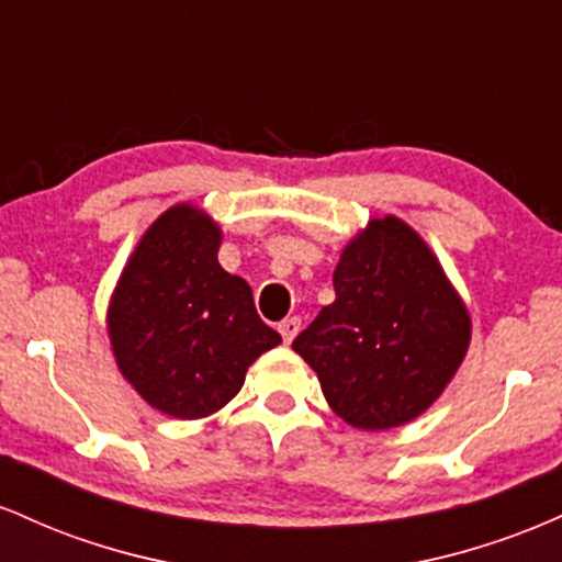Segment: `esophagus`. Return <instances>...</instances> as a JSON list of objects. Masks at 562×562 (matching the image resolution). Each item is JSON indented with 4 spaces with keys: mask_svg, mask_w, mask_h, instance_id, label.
<instances>
[{
    "mask_svg": "<svg viewBox=\"0 0 562 562\" xmlns=\"http://www.w3.org/2000/svg\"><path fill=\"white\" fill-rule=\"evenodd\" d=\"M299 330H301V319L299 317H288L285 322H280V335H282V340H285V344H290V340L299 335Z\"/></svg>",
    "mask_w": 562,
    "mask_h": 562,
    "instance_id": "34e87169",
    "label": "esophagus"
}]
</instances>
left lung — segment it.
I'll list each match as a JSON object with an SVG mask.
<instances>
[{"mask_svg": "<svg viewBox=\"0 0 562 562\" xmlns=\"http://www.w3.org/2000/svg\"><path fill=\"white\" fill-rule=\"evenodd\" d=\"M335 301L293 348L348 425L415 420L447 389L470 344L468 308L441 263L402 218H372L340 254Z\"/></svg>", "mask_w": 562, "mask_h": 562, "instance_id": "obj_1", "label": "left lung"}]
</instances>
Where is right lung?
I'll list each match as a JSON object with an SVG mask.
<instances>
[{"label":"right lung","instance_id":"add662e5","mask_svg":"<svg viewBox=\"0 0 562 562\" xmlns=\"http://www.w3.org/2000/svg\"><path fill=\"white\" fill-rule=\"evenodd\" d=\"M218 243L209 216L173 205L145 232L108 314L119 370L147 404L179 420L222 409L245 370L282 344L248 282L222 269Z\"/></svg>","mask_w":562,"mask_h":562}]
</instances>
